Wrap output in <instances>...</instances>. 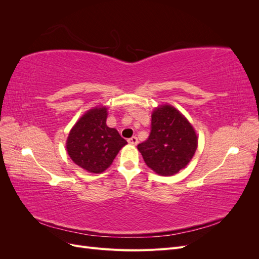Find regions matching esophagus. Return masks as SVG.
<instances>
[{"label":"esophagus","mask_w":259,"mask_h":259,"mask_svg":"<svg viewBox=\"0 0 259 259\" xmlns=\"http://www.w3.org/2000/svg\"><path fill=\"white\" fill-rule=\"evenodd\" d=\"M127 142H128V144H131V145H137L138 144V139H137V137L136 136H133V137H131V138H128L127 139Z\"/></svg>","instance_id":"obj_1"}]
</instances>
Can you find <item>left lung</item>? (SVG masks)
I'll return each mask as SVG.
<instances>
[{"label": "left lung", "mask_w": 259, "mask_h": 259, "mask_svg": "<svg viewBox=\"0 0 259 259\" xmlns=\"http://www.w3.org/2000/svg\"><path fill=\"white\" fill-rule=\"evenodd\" d=\"M197 147L198 137L191 124L169 105L153 111L150 135L137 146L147 165L162 176L174 175L184 168Z\"/></svg>", "instance_id": "1"}]
</instances>
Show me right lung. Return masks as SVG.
I'll list each match as a JSON object with an SVG mask.
<instances>
[{
	"label": "right lung",
	"instance_id": "right-lung-1",
	"mask_svg": "<svg viewBox=\"0 0 259 259\" xmlns=\"http://www.w3.org/2000/svg\"><path fill=\"white\" fill-rule=\"evenodd\" d=\"M107 109L94 108L76 122L67 139V151L72 161L90 173L99 174L127 144L115 128L107 126Z\"/></svg>",
	"mask_w": 259,
	"mask_h": 259
}]
</instances>
